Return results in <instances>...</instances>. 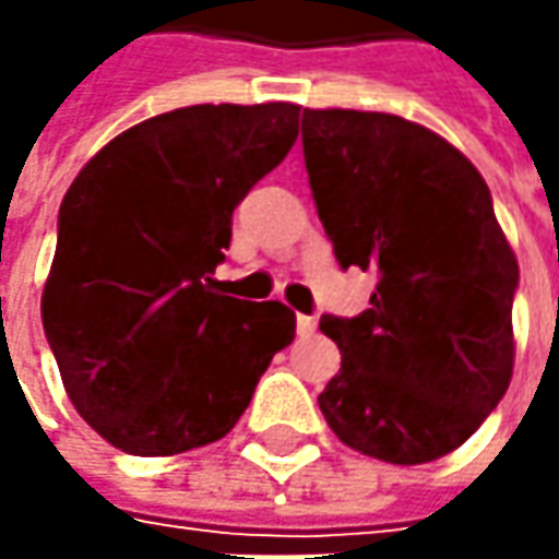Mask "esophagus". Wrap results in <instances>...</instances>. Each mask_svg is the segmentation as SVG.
<instances>
[{
  "mask_svg": "<svg viewBox=\"0 0 559 559\" xmlns=\"http://www.w3.org/2000/svg\"><path fill=\"white\" fill-rule=\"evenodd\" d=\"M295 326H298V335H311L313 330H317V320H313V317H308V313H298Z\"/></svg>",
  "mask_w": 559,
  "mask_h": 559,
  "instance_id": "esophagus-1",
  "label": "esophagus"
}]
</instances>
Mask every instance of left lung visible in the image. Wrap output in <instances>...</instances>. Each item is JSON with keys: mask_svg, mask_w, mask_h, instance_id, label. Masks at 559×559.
<instances>
[{"mask_svg": "<svg viewBox=\"0 0 559 559\" xmlns=\"http://www.w3.org/2000/svg\"><path fill=\"white\" fill-rule=\"evenodd\" d=\"M301 142L338 264L379 276L367 311L320 320L342 352L320 411L367 457L439 461L513 376L520 264L491 192L463 152L397 115L305 108Z\"/></svg>", "mask_w": 559, "mask_h": 559, "instance_id": "1", "label": "left lung"}]
</instances>
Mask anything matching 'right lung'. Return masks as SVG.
<instances>
[{
  "label": "right lung",
  "mask_w": 559,
  "mask_h": 559,
  "mask_svg": "<svg viewBox=\"0 0 559 559\" xmlns=\"http://www.w3.org/2000/svg\"><path fill=\"white\" fill-rule=\"evenodd\" d=\"M292 102L189 105L123 130L58 211L43 330L64 392L108 444L170 457L246 414L295 338L280 301L217 292L233 211L298 140Z\"/></svg>",
  "instance_id": "obj_1"
}]
</instances>
